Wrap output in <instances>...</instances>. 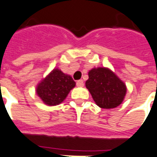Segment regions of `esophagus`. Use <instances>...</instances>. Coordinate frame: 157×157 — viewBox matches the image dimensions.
I'll return each mask as SVG.
<instances>
[{
    "instance_id": "1",
    "label": "esophagus",
    "mask_w": 157,
    "mask_h": 157,
    "mask_svg": "<svg viewBox=\"0 0 157 157\" xmlns=\"http://www.w3.org/2000/svg\"><path fill=\"white\" fill-rule=\"evenodd\" d=\"M76 86H79V87H82V86H84V82H83V81H82V80H79V81H77V82H76Z\"/></svg>"
}]
</instances>
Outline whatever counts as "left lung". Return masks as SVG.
Masks as SVG:
<instances>
[{
  "label": "left lung",
  "mask_w": 157,
  "mask_h": 157,
  "mask_svg": "<svg viewBox=\"0 0 157 157\" xmlns=\"http://www.w3.org/2000/svg\"><path fill=\"white\" fill-rule=\"evenodd\" d=\"M86 86L99 107L111 109L121 104L126 86L113 71L105 67L93 68L88 72Z\"/></svg>",
  "instance_id": "8db88e82"
}]
</instances>
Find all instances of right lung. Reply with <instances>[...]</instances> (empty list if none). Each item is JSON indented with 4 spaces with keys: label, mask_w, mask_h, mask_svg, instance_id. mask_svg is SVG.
<instances>
[{
    "label": "right lung",
    "mask_w": 157,
    "mask_h": 157,
    "mask_svg": "<svg viewBox=\"0 0 157 157\" xmlns=\"http://www.w3.org/2000/svg\"><path fill=\"white\" fill-rule=\"evenodd\" d=\"M75 86V82L71 75L56 68L37 85L36 91L46 105H56L67 98Z\"/></svg>",
    "instance_id": "add662e5"
}]
</instances>
